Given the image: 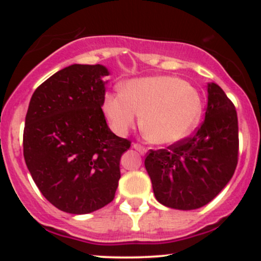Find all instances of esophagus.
<instances>
[{
  "instance_id": "esophagus-1",
  "label": "esophagus",
  "mask_w": 261,
  "mask_h": 261,
  "mask_svg": "<svg viewBox=\"0 0 261 261\" xmlns=\"http://www.w3.org/2000/svg\"><path fill=\"white\" fill-rule=\"evenodd\" d=\"M133 147L136 149L137 152H139L140 154H146V152H147V149H146L145 147H143V146H141V145H139V143H134L133 145Z\"/></svg>"
}]
</instances>
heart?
I'll list each match as a JSON object with an SVG mask.
<instances>
[{
    "mask_svg": "<svg viewBox=\"0 0 261 261\" xmlns=\"http://www.w3.org/2000/svg\"><path fill=\"white\" fill-rule=\"evenodd\" d=\"M202 97L187 81L172 76L127 81L121 92L108 93L106 112L113 130L125 135L143 116L142 127L155 145H169L187 137L201 118Z\"/></svg>",
    "mask_w": 261,
    "mask_h": 261,
    "instance_id": "b5f03b06",
    "label": "heart"
}]
</instances>
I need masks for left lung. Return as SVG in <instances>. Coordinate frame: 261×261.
I'll use <instances>...</instances> for the list:
<instances>
[{
  "instance_id": "8db88e82",
  "label": "left lung",
  "mask_w": 261,
  "mask_h": 261,
  "mask_svg": "<svg viewBox=\"0 0 261 261\" xmlns=\"http://www.w3.org/2000/svg\"><path fill=\"white\" fill-rule=\"evenodd\" d=\"M238 146L236 108L220 86L208 83L205 120L196 133L146 157L157 201L175 210L205 206L234 174Z\"/></svg>"
}]
</instances>
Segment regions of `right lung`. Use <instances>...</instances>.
<instances>
[{"label":"right lung","instance_id":"add662e5","mask_svg":"<svg viewBox=\"0 0 261 261\" xmlns=\"http://www.w3.org/2000/svg\"><path fill=\"white\" fill-rule=\"evenodd\" d=\"M103 65L74 64L33 93L25 116L23 154L40 193L67 214L85 215L113 201L120 157L130 141L108 126Z\"/></svg>","mask_w":261,"mask_h":261}]
</instances>
